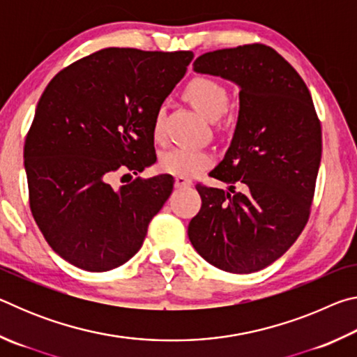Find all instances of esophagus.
Instances as JSON below:
<instances>
[{
	"label": "esophagus",
	"mask_w": 357,
	"mask_h": 357,
	"mask_svg": "<svg viewBox=\"0 0 357 357\" xmlns=\"http://www.w3.org/2000/svg\"><path fill=\"white\" fill-rule=\"evenodd\" d=\"M174 185H176L178 189H183V187H190L192 179L184 178V176H176V179H174Z\"/></svg>",
	"instance_id": "esophagus-1"
}]
</instances>
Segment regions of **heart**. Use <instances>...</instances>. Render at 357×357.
<instances>
[{"mask_svg":"<svg viewBox=\"0 0 357 357\" xmlns=\"http://www.w3.org/2000/svg\"><path fill=\"white\" fill-rule=\"evenodd\" d=\"M185 98L192 105L211 121L219 119L228 107V93L223 84L208 77H197L185 84ZM153 137L155 142H164V108H159L153 121ZM214 164V154L208 149L193 146H176L160 155V170L173 176L192 178Z\"/></svg>","mask_w":357,"mask_h":357,"instance_id":"heart-1","label":"heart"}]
</instances>
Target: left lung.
I'll return each mask as SVG.
<instances>
[{
	"label": "left lung",
	"instance_id": "1",
	"mask_svg": "<svg viewBox=\"0 0 357 357\" xmlns=\"http://www.w3.org/2000/svg\"><path fill=\"white\" fill-rule=\"evenodd\" d=\"M193 70L231 80L241 91L231 144L209 173L229 189L195 185L202 209L189 223V239L215 268L257 273L280 258L309 220L321 124L304 80L268 45L204 53Z\"/></svg>",
	"mask_w": 357,
	"mask_h": 357
}]
</instances>
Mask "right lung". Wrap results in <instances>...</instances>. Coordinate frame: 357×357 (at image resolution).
<instances>
[{
    "label": "right lung",
    "mask_w": 357,
    "mask_h": 357,
    "mask_svg": "<svg viewBox=\"0 0 357 357\" xmlns=\"http://www.w3.org/2000/svg\"><path fill=\"white\" fill-rule=\"evenodd\" d=\"M192 59V52L110 47L47 84L23 157L34 220L66 261L105 273L140 250L173 178L138 176L119 189L112 179L154 164V114Z\"/></svg>",
    "instance_id": "obj_1"
}]
</instances>
